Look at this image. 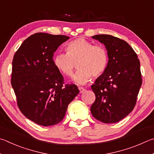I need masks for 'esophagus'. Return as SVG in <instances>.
Returning <instances> with one entry per match:
<instances>
[{
	"label": "esophagus",
	"mask_w": 154,
	"mask_h": 154,
	"mask_svg": "<svg viewBox=\"0 0 154 154\" xmlns=\"http://www.w3.org/2000/svg\"><path fill=\"white\" fill-rule=\"evenodd\" d=\"M79 90H80V93H83L84 92V91H85V89L83 87H79Z\"/></svg>",
	"instance_id": "esophagus-1"
}]
</instances>
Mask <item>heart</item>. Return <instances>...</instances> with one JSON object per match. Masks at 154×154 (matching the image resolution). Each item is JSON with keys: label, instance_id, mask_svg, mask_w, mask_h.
I'll return each instance as SVG.
<instances>
[{"label": "heart", "instance_id": "obj_1", "mask_svg": "<svg viewBox=\"0 0 154 154\" xmlns=\"http://www.w3.org/2000/svg\"><path fill=\"white\" fill-rule=\"evenodd\" d=\"M67 53H58L54 57L53 63L61 74L67 76L73 74L76 63L80 69L73 76V81L85 85L92 76H100L108 63V54L101 45H94L83 38H78L66 45Z\"/></svg>", "mask_w": 154, "mask_h": 154}]
</instances>
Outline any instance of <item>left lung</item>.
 Listing matches in <instances>:
<instances>
[{
	"label": "left lung",
	"mask_w": 154,
	"mask_h": 154,
	"mask_svg": "<svg viewBox=\"0 0 154 154\" xmlns=\"http://www.w3.org/2000/svg\"><path fill=\"white\" fill-rule=\"evenodd\" d=\"M106 47L108 63L91 89L95 101L91 107L93 117L103 123L125 118L135 106L142 85L138 56L124 40L107 34L92 36Z\"/></svg>",
	"instance_id": "8db88e82"
}]
</instances>
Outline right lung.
Listing matches in <instances>:
<instances>
[{
  "instance_id": "add662e5",
  "label": "right lung",
  "mask_w": 154,
  "mask_h": 154,
  "mask_svg": "<svg viewBox=\"0 0 154 154\" xmlns=\"http://www.w3.org/2000/svg\"><path fill=\"white\" fill-rule=\"evenodd\" d=\"M69 37L36 33L26 39L12 62L11 82L18 107L37 125H55L63 119L67 106L79 93L75 85H63L53 63V54Z\"/></svg>"
}]
</instances>
